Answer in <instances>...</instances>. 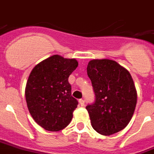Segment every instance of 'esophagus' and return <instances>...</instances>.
Instances as JSON below:
<instances>
[{
    "mask_svg": "<svg viewBox=\"0 0 154 154\" xmlns=\"http://www.w3.org/2000/svg\"><path fill=\"white\" fill-rule=\"evenodd\" d=\"M79 105L81 106H85V100H83V99H79Z\"/></svg>",
    "mask_w": 154,
    "mask_h": 154,
    "instance_id": "34e87169",
    "label": "esophagus"
}]
</instances>
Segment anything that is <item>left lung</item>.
I'll use <instances>...</instances> for the list:
<instances>
[{
	"label": "left lung",
	"mask_w": 154,
	"mask_h": 154,
	"mask_svg": "<svg viewBox=\"0 0 154 154\" xmlns=\"http://www.w3.org/2000/svg\"><path fill=\"white\" fill-rule=\"evenodd\" d=\"M95 93V103L86 106L92 126L111 135L126 127L134 114L137 91L127 69L109 59H94L87 66Z\"/></svg>",
	"instance_id": "obj_1"
}]
</instances>
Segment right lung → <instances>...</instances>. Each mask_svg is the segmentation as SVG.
<instances>
[{
    "mask_svg": "<svg viewBox=\"0 0 154 154\" xmlns=\"http://www.w3.org/2000/svg\"><path fill=\"white\" fill-rule=\"evenodd\" d=\"M78 65L74 58L53 55L30 73L25 87L27 106L36 123L46 131H60L72 120L78 102L71 96L68 78Z\"/></svg>",
    "mask_w": 154,
    "mask_h": 154,
    "instance_id": "right-lung-1",
    "label": "right lung"
}]
</instances>
